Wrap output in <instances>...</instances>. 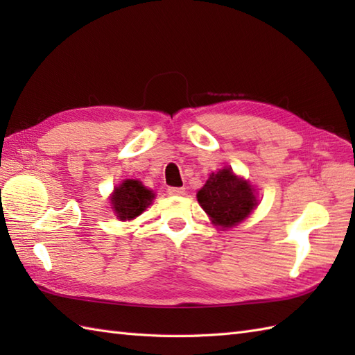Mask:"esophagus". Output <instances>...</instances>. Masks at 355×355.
<instances>
[{"label": "esophagus", "instance_id": "esophagus-1", "mask_svg": "<svg viewBox=\"0 0 355 355\" xmlns=\"http://www.w3.org/2000/svg\"><path fill=\"white\" fill-rule=\"evenodd\" d=\"M168 193L169 195H184L186 189L184 187H168Z\"/></svg>", "mask_w": 355, "mask_h": 355}]
</instances>
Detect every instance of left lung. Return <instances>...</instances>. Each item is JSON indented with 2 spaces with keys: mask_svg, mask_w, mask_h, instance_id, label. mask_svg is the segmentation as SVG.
Instances as JSON below:
<instances>
[{
  "mask_svg": "<svg viewBox=\"0 0 355 355\" xmlns=\"http://www.w3.org/2000/svg\"><path fill=\"white\" fill-rule=\"evenodd\" d=\"M200 206L220 227H233L250 215L256 197L250 184L238 178L232 168L214 172L197 193Z\"/></svg>",
  "mask_w": 355,
  "mask_h": 355,
  "instance_id": "8db88e82",
  "label": "left lung"
}]
</instances>
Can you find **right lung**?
Instances as JSON below:
<instances>
[{
  "label": "right lung",
  "instance_id": "add662e5",
  "mask_svg": "<svg viewBox=\"0 0 355 355\" xmlns=\"http://www.w3.org/2000/svg\"><path fill=\"white\" fill-rule=\"evenodd\" d=\"M153 198V191L146 189L137 180H126L116 187L111 202L120 220H132L150 205Z\"/></svg>",
  "mask_w": 355,
  "mask_h": 355
}]
</instances>
